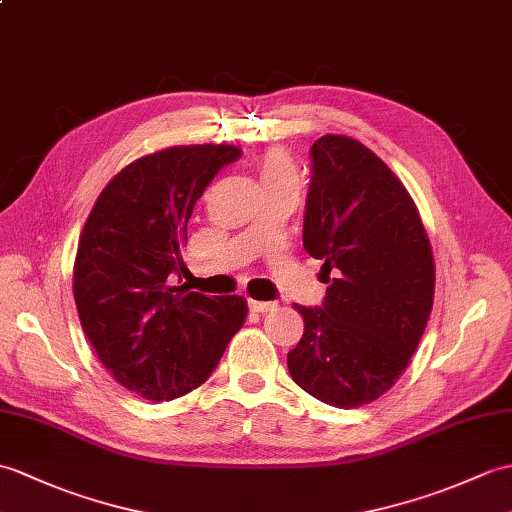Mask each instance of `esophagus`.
Wrapping results in <instances>:
<instances>
[{"label": "esophagus", "instance_id": "1", "mask_svg": "<svg viewBox=\"0 0 512 512\" xmlns=\"http://www.w3.org/2000/svg\"><path fill=\"white\" fill-rule=\"evenodd\" d=\"M248 307H251L253 312H259V314H266V312H272L277 307L275 301H248Z\"/></svg>", "mask_w": 512, "mask_h": 512}]
</instances>
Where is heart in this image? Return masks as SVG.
<instances>
[{
    "label": "heart",
    "mask_w": 512,
    "mask_h": 512,
    "mask_svg": "<svg viewBox=\"0 0 512 512\" xmlns=\"http://www.w3.org/2000/svg\"><path fill=\"white\" fill-rule=\"evenodd\" d=\"M257 172L261 178V185H275V183H285V181H296V170L294 163L288 157V152H283L281 148H272L268 152L261 154L257 159Z\"/></svg>",
    "instance_id": "1"
}]
</instances>
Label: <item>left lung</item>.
I'll return each instance as SVG.
<instances>
[{"label":"left lung","instance_id":"left-lung-1","mask_svg":"<svg viewBox=\"0 0 512 512\" xmlns=\"http://www.w3.org/2000/svg\"><path fill=\"white\" fill-rule=\"evenodd\" d=\"M310 159L303 246L323 259L329 288L320 307L294 305L305 329L288 368L312 397L349 410L390 390L419 347L432 246L406 187L360 141L325 135Z\"/></svg>","mask_w":512,"mask_h":512}]
</instances>
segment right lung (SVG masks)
Returning a JSON list of instances; mask_svg holds the SVG:
<instances>
[{"label": "right lung", "mask_w": 512, "mask_h": 512, "mask_svg": "<svg viewBox=\"0 0 512 512\" xmlns=\"http://www.w3.org/2000/svg\"><path fill=\"white\" fill-rule=\"evenodd\" d=\"M240 157L224 144L141 157L111 178L82 229L74 264L80 325L106 371L144 399L170 401L205 384L244 325L242 296H207L181 283L196 200Z\"/></svg>", "instance_id": "right-lung-1"}]
</instances>
